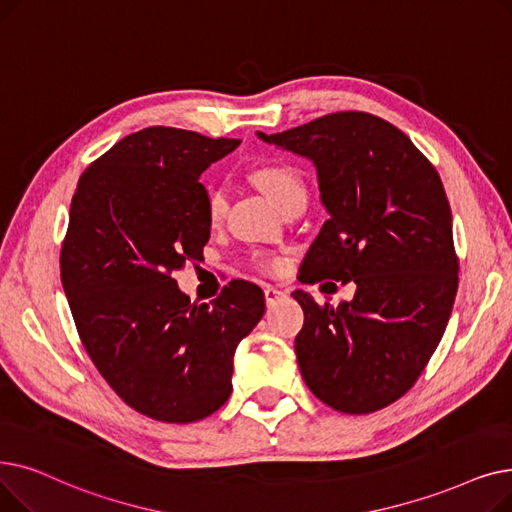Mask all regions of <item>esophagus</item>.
<instances>
[{"mask_svg":"<svg viewBox=\"0 0 512 512\" xmlns=\"http://www.w3.org/2000/svg\"><path fill=\"white\" fill-rule=\"evenodd\" d=\"M281 298H285V291H281L279 287H273V285L264 287V300H266V304H269V306L277 304Z\"/></svg>","mask_w":512,"mask_h":512,"instance_id":"obj_1","label":"esophagus"}]
</instances>
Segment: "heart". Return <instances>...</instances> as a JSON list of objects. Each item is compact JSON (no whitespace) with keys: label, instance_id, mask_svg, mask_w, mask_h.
<instances>
[{"label":"heart","instance_id":"b5f03b06","mask_svg":"<svg viewBox=\"0 0 512 512\" xmlns=\"http://www.w3.org/2000/svg\"><path fill=\"white\" fill-rule=\"evenodd\" d=\"M258 185L264 189L266 196H269L279 208H285L291 202L298 200H308V189L304 183V177L300 175V170L289 166V164H266L260 166L254 173ZM227 189L225 187H210L208 191V218L210 223H221L223 216L227 212ZM266 269H275L277 262L275 260H266L264 262Z\"/></svg>","mask_w":512,"mask_h":512}]
</instances>
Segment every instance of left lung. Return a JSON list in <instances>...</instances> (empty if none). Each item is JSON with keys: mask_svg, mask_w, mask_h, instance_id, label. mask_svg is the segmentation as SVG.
Listing matches in <instances>:
<instances>
[{"mask_svg": "<svg viewBox=\"0 0 512 512\" xmlns=\"http://www.w3.org/2000/svg\"><path fill=\"white\" fill-rule=\"evenodd\" d=\"M262 141L308 158L329 212L300 279L354 281V300L316 304L302 289L296 337L310 392L367 415L415 385L446 331L458 289L452 212L440 175L400 129L335 112Z\"/></svg>", "mask_w": 512, "mask_h": 512, "instance_id": "1", "label": "left lung"}]
</instances>
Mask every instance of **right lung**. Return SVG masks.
I'll use <instances>...</instances> for the list:
<instances>
[{
    "instance_id": "right-lung-1",
    "label": "right lung",
    "mask_w": 512,
    "mask_h": 512,
    "mask_svg": "<svg viewBox=\"0 0 512 512\" xmlns=\"http://www.w3.org/2000/svg\"><path fill=\"white\" fill-rule=\"evenodd\" d=\"M239 139L150 127L120 139L79 179L60 277L81 342L131 408L193 423L231 396L237 344L262 319L264 294L231 281L191 304L173 273L204 260L210 239L204 170Z\"/></svg>"
}]
</instances>
